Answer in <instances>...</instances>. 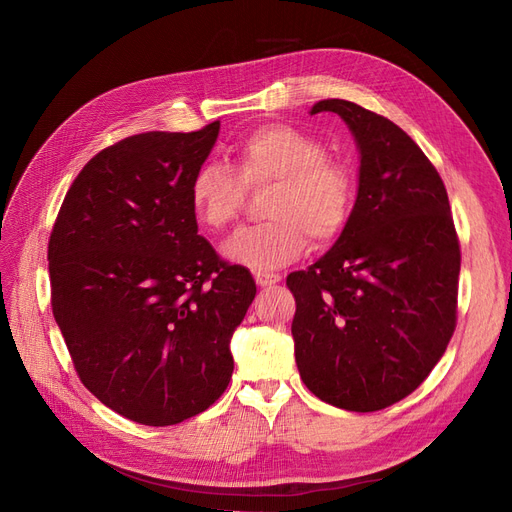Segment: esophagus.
Instances as JSON below:
<instances>
[{"label": "esophagus", "mask_w": 512, "mask_h": 512, "mask_svg": "<svg viewBox=\"0 0 512 512\" xmlns=\"http://www.w3.org/2000/svg\"><path fill=\"white\" fill-rule=\"evenodd\" d=\"M254 280H256V284H258L260 288H267V286H273V284L280 282L282 275H280V273H269V271H258V273L254 275Z\"/></svg>", "instance_id": "1"}]
</instances>
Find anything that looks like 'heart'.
<instances>
[{"label": "heart", "mask_w": 512, "mask_h": 512, "mask_svg": "<svg viewBox=\"0 0 512 512\" xmlns=\"http://www.w3.org/2000/svg\"><path fill=\"white\" fill-rule=\"evenodd\" d=\"M271 185L269 222L247 228L224 245V256L256 271L297 260L312 237L327 243L344 228L352 200L348 170L327 158L318 138L290 126H265L232 147V168L205 162L190 181V207L213 232L237 222L245 190Z\"/></svg>", "instance_id": "obj_1"}]
</instances>
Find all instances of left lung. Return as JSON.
<instances>
[{"mask_svg":"<svg viewBox=\"0 0 512 512\" xmlns=\"http://www.w3.org/2000/svg\"><path fill=\"white\" fill-rule=\"evenodd\" d=\"M309 113L342 117L361 164L342 235L286 277L294 359L322 401L374 412L418 389L451 342L459 241L438 170L404 130L348 100Z\"/></svg>","mask_w":512,"mask_h":512,"instance_id":"1","label":"left lung"}]
</instances>
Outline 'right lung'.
Masks as SVG:
<instances>
[{"label": "right lung", "instance_id": "obj_1", "mask_svg": "<svg viewBox=\"0 0 512 512\" xmlns=\"http://www.w3.org/2000/svg\"><path fill=\"white\" fill-rule=\"evenodd\" d=\"M128 136L74 179L49 241L51 305L81 382L106 408L164 427L205 412L230 382L232 333L256 294L198 235L190 181L218 141Z\"/></svg>", "mask_w": 512, "mask_h": 512}]
</instances>
